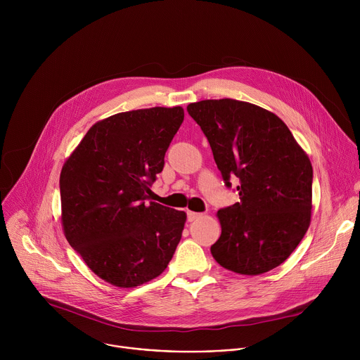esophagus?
Here are the masks:
<instances>
[{"mask_svg": "<svg viewBox=\"0 0 360 360\" xmlns=\"http://www.w3.org/2000/svg\"><path fill=\"white\" fill-rule=\"evenodd\" d=\"M200 217H202V214H199V212L188 211V221H189V222H192V221H195V219H198V218H200Z\"/></svg>", "mask_w": 360, "mask_h": 360, "instance_id": "1", "label": "esophagus"}]
</instances>
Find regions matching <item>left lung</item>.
<instances>
[{
	"instance_id": "8db88e82",
	"label": "left lung",
	"mask_w": 360,
	"mask_h": 360,
	"mask_svg": "<svg viewBox=\"0 0 360 360\" xmlns=\"http://www.w3.org/2000/svg\"><path fill=\"white\" fill-rule=\"evenodd\" d=\"M207 135L226 186L240 200L218 211L222 232L215 261L240 275H261L283 264L312 217L314 169L307 153L274 112L232 98L186 107Z\"/></svg>"
}]
</instances>
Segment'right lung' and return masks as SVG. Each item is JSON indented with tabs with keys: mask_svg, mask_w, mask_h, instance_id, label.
<instances>
[{
	"mask_svg": "<svg viewBox=\"0 0 360 360\" xmlns=\"http://www.w3.org/2000/svg\"><path fill=\"white\" fill-rule=\"evenodd\" d=\"M182 107L120 112L95 122L60 175L61 224L70 245L102 281L135 288L160 276L186 214L148 200Z\"/></svg>",
	"mask_w": 360,
	"mask_h": 360,
	"instance_id": "right-lung-1",
	"label": "right lung"
}]
</instances>
